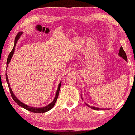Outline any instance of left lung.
Here are the masks:
<instances>
[{
	"label": "left lung",
	"instance_id": "8db88e82",
	"mask_svg": "<svg viewBox=\"0 0 135 135\" xmlns=\"http://www.w3.org/2000/svg\"><path fill=\"white\" fill-rule=\"evenodd\" d=\"M118 54L119 55V56H121V57H122L123 59L124 60H125L126 61H127V54H126L125 51L123 49L122 47L121 46L120 47V50L119 51V53ZM85 104L87 106H88L89 107H90L91 108L93 109V110H110V108H97V107H93V106H90L89 105H88L86 103H85Z\"/></svg>",
	"mask_w": 135,
	"mask_h": 135
}]
</instances>
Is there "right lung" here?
I'll list each match as a JSON object with an SVG mask.
<instances>
[{
	"instance_id": "right-lung-1",
	"label": "right lung",
	"mask_w": 135,
	"mask_h": 135,
	"mask_svg": "<svg viewBox=\"0 0 135 135\" xmlns=\"http://www.w3.org/2000/svg\"><path fill=\"white\" fill-rule=\"evenodd\" d=\"M22 33V32H18V33H17V35L16 38H15V40H14V47H13V49H12V50L11 51V52L10 53L9 55H8V58H7V66H8V64H9V62L10 61L11 59L12 58L13 55V54H14V49H15V47H14L16 46L17 42V41H18V39L20 38V35H21ZM6 81H7V84H8V88H9L10 92L11 93V97H12L13 99L14 100V102H15L18 105L21 106V107H23L24 108L26 109V110H27L28 111H31V112H33V113H46V112H47L48 111L50 110L51 109L54 107V104H55V103H56V102L57 101V98H58L60 89V87H61V82H60V84H59V86H58V89H57L56 96H55V97H54V99L53 101L51 102L50 104L47 105V106H45V107H42V108H36L35 107H35H30V106H29V105H27L26 104H24L23 103H22L21 101H20V100L17 98V97H16V96L14 94L13 92L12 91V90H11V89L10 88V84H9V82H8V78H7V74H6Z\"/></svg>"
}]
</instances>
